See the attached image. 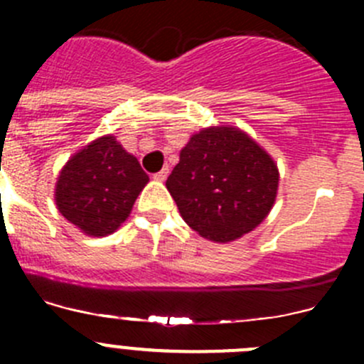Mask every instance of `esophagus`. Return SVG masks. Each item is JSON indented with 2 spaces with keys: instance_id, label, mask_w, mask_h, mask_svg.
Instances as JSON below:
<instances>
[{
  "instance_id": "1",
  "label": "esophagus",
  "mask_w": 364,
  "mask_h": 364,
  "mask_svg": "<svg viewBox=\"0 0 364 364\" xmlns=\"http://www.w3.org/2000/svg\"><path fill=\"white\" fill-rule=\"evenodd\" d=\"M168 175H169V168H168V166H164V168H162L161 171L155 173L154 178H155V180H159V182H164V180L168 178Z\"/></svg>"
}]
</instances>
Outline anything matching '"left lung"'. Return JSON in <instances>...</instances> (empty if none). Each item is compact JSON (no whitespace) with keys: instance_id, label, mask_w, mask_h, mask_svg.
<instances>
[{"instance_id":"8db88e82","label":"left lung","mask_w":364,"mask_h":364,"mask_svg":"<svg viewBox=\"0 0 364 364\" xmlns=\"http://www.w3.org/2000/svg\"><path fill=\"white\" fill-rule=\"evenodd\" d=\"M180 216L202 237L227 243L254 230L279 188L273 159L234 127L203 128L180 151L166 180Z\"/></svg>"}]
</instances>
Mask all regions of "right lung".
I'll return each instance as SVG.
<instances>
[{
    "instance_id": "add662e5",
    "label": "right lung",
    "mask_w": 364,
    "mask_h": 364,
    "mask_svg": "<svg viewBox=\"0 0 364 364\" xmlns=\"http://www.w3.org/2000/svg\"><path fill=\"white\" fill-rule=\"evenodd\" d=\"M139 161L114 136H103L73 155L55 188L62 216L85 232L103 237L121 227L148 184Z\"/></svg>"
}]
</instances>
